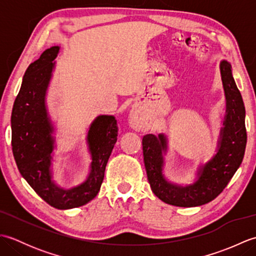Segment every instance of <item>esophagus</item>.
I'll list each match as a JSON object with an SVG mask.
<instances>
[{"instance_id":"obj_1","label":"esophagus","mask_w":256,"mask_h":256,"mask_svg":"<svg viewBox=\"0 0 256 256\" xmlns=\"http://www.w3.org/2000/svg\"><path fill=\"white\" fill-rule=\"evenodd\" d=\"M128 124L133 130H135V131H140V130H144L143 120L140 118L138 113L134 110H132L128 116Z\"/></svg>"}]
</instances>
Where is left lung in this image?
Returning a JSON list of instances; mask_svg holds the SVG:
<instances>
[{"label": "left lung", "instance_id": "left-lung-1", "mask_svg": "<svg viewBox=\"0 0 256 256\" xmlns=\"http://www.w3.org/2000/svg\"><path fill=\"white\" fill-rule=\"evenodd\" d=\"M231 64L220 62L222 84L226 94V116L220 131L218 150L197 170V180L180 186L168 182L162 174L167 152L165 134L145 135L142 140L144 164L153 192L162 201L176 206H198L208 204L222 192L243 160L246 146V108L233 79Z\"/></svg>", "mask_w": 256, "mask_h": 256}]
</instances>
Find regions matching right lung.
<instances>
[{"label":"right lung","mask_w":256,"mask_h":256,"mask_svg":"<svg viewBox=\"0 0 256 256\" xmlns=\"http://www.w3.org/2000/svg\"><path fill=\"white\" fill-rule=\"evenodd\" d=\"M59 50V46L48 48L26 69L13 106L10 126L12 150L20 175L48 204L66 210L88 204L99 192L106 162L118 140V125L113 116H99L91 123L86 143L92 162L82 184L64 189L54 182L52 153L55 138L46 94Z\"/></svg>","instance_id":"add662e5"}]
</instances>
